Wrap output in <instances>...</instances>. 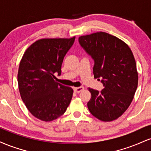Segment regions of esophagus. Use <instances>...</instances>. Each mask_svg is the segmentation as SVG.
<instances>
[{
    "mask_svg": "<svg viewBox=\"0 0 151 151\" xmlns=\"http://www.w3.org/2000/svg\"><path fill=\"white\" fill-rule=\"evenodd\" d=\"M84 88L83 86H79V87H75L74 89V91L75 93H79L84 90Z\"/></svg>",
    "mask_w": 151,
    "mask_h": 151,
    "instance_id": "34e87169",
    "label": "esophagus"
}]
</instances>
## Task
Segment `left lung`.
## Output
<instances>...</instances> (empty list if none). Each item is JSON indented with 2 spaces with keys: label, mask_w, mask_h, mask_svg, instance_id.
<instances>
[{
  "label": "left lung",
  "mask_w": 151,
  "mask_h": 151,
  "mask_svg": "<svg viewBox=\"0 0 151 151\" xmlns=\"http://www.w3.org/2000/svg\"><path fill=\"white\" fill-rule=\"evenodd\" d=\"M79 42L94 60L93 77L102 78L104 86L100 92L88 88L91 93L88 109L99 120H116L129 107L138 86L132 51L121 39L104 32L80 36Z\"/></svg>",
  "instance_id": "1"
}]
</instances>
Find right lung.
Listing matches in <instances>:
<instances>
[{"instance_id": "obj_1", "label": "right lung", "mask_w": 151, "mask_h": 151, "mask_svg": "<svg viewBox=\"0 0 151 151\" xmlns=\"http://www.w3.org/2000/svg\"><path fill=\"white\" fill-rule=\"evenodd\" d=\"M75 37L42 38L25 50L18 73L19 91L32 116L48 122L61 116L70 105L73 89L55 81Z\"/></svg>"}]
</instances>
